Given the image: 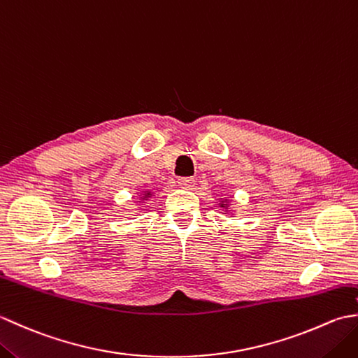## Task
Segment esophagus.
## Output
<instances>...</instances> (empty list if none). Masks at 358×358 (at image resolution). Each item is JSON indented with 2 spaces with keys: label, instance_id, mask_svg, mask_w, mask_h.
Returning a JSON list of instances; mask_svg holds the SVG:
<instances>
[{
  "label": "esophagus",
  "instance_id": "obj_1",
  "mask_svg": "<svg viewBox=\"0 0 358 358\" xmlns=\"http://www.w3.org/2000/svg\"><path fill=\"white\" fill-rule=\"evenodd\" d=\"M195 185L194 178H178V186L183 189H192Z\"/></svg>",
  "mask_w": 358,
  "mask_h": 358
}]
</instances>
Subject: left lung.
I'll list each match as a JSON object with an SVG mask.
<instances>
[{
  "label": "left lung",
  "instance_id": "8db88e82",
  "mask_svg": "<svg viewBox=\"0 0 358 358\" xmlns=\"http://www.w3.org/2000/svg\"><path fill=\"white\" fill-rule=\"evenodd\" d=\"M222 208H226V206H224V204H223V203H222Z\"/></svg>",
  "mask_w": 358,
  "mask_h": 358
}]
</instances>
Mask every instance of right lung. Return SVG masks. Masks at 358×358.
<instances>
[{"label": "right lung", "mask_w": 358, "mask_h": 358, "mask_svg": "<svg viewBox=\"0 0 358 358\" xmlns=\"http://www.w3.org/2000/svg\"><path fill=\"white\" fill-rule=\"evenodd\" d=\"M150 195H152V194H150V192L148 191L146 194H144V195H143V199H148V196H150Z\"/></svg>", "instance_id": "right-lung-1"}]
</instances>
